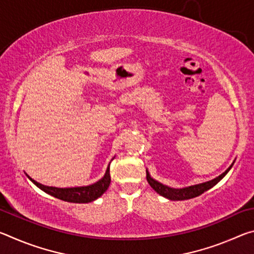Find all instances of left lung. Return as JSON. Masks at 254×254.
I'll list each match as a JSON object with an SVG mask.
<instances>
[{
    "label": "left lung",
    "mask_w": 254,
    "mask_h": 254,
    "mask_svg": "<svg viewBox=\"0 0 254 254\" xmlns=\"http://www.w3.org/2000/svg\"><path fill=\"white\" fill-rule=\"evenodd\" d=\"M233 166V163L227 168L224 173L222 175L218 176V177L214 178L213 180H209V182H206L203 184H198V185H194V186H189V187H185V188H170L166 185H162L161 183L157 182L153 178L150 177V175L147 170V180L150 186H151L154 190H156L159 195H161L166 198L171 199V200H185V199H190L194 198V197H197L203 194L204 191L208 190L209 188H212L213 186H215L220 180L224 177V176L229 173L230 169Z\"/></svg>",
    "instance_id": "8db88e82"
}]
</instances>
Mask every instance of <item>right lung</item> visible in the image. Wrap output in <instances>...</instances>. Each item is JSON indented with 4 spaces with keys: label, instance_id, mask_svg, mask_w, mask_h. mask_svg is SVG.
Segmentation results:
<instances>
[{
    "label": "right lung",
    "instance_id": "right-lung-1",
    "mask_svg": "<svg viewBox=\"0 0 254 254\" xmlns=\"http://www.w3.org/2000/svg\"><path fill=\"white\" fill-rule=\"evenodd\" d=\"M29 179L31 180L37 187H39L41 190H44L45 192H47V194L54 196L58 199L69 201V203H91V201L97 199L98 197H101L103 194H104L110 186V183H111L110 165L107 167L104 177L98 180V182H96L95 184L89 185V186L57 188V187L45 186V185L37 183L36 180H33L30 177Z\"/></svg>",
    "mask_w": 254,
    "mask_h": 254
}]
</instances>
